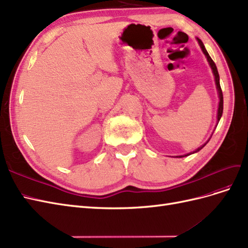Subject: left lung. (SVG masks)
<instances>
[{"label": "left lung", "instance_id": "obj_1", "mask_svg": "<svg viewBox=\"0 0 248 248\" xmlns=\"http://www.w3.org/2000/svg\"><path fill=\"white\" fill-rule=\"evenodd\" d=\"M197 40H198V43H199V45H200V47H201V49H202V51H203V53L205 54L206 59H207L208 62H209V65H211V68L213 69V73H214V75H215L216 85H217V89H218V92H219V97H220V103H219V108H218V120H220V118H221V116H222V113H223V94H222V90H221V87H220L218 70H217V67H216V63L214 62V61L212 60L211 56H209V54L207 53L206 49H205L204 45H203V43L201 42V40H199V39H197ZM204 145H205V144H204ZM204 145H202V147H200L199 149H197V150L195 151V153H196V152L200 151L203 147H204ZM188 155H190V154H188ZM186 156H187V155H186ZM180 157H185V156H180Z\"/></svg>", "mask_w": 248, "mask_h": 248}]
</instances>
